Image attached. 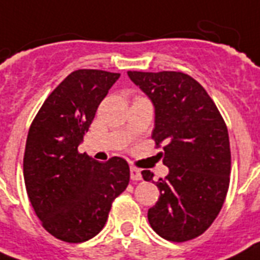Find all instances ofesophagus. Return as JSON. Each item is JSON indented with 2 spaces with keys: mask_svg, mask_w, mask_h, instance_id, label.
<instances>
[{
  "mask_svg": "<svg viewBox=\"0 0 260 260\" xmlns=\"http://www.w3.org/2000/svg\"><path fill=\"white\" fill-rule=\"evenodd\" d=\"M131 179L132 181H142V173L136 167H131Z\"/></svg>",
  "mask_w": 260,
  "mask_h": 260,
  "instance_id": "1",
  "label": "esophagus"
}]
</instances>
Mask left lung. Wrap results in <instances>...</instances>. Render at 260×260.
Instances as JSON below:
<instances>
[{
  "label": "left lung",
  "mask_w": 260,
  "mask_h": 260,
  "mask_svg": "<svg viewBox=\"0 0 260 260\" xmlns=\"http://www.w3.org/2000/svg\"><path fill=\"white\" fill-rule=\"evenodd\" d=\"M131 81L150 98L155 109L152 139L165 144V179L142 171L144 181L160 191L148 209L151 228L170 242H186L204 234L225 200L231 174L228 129L206 90L190 75L177 71H128Z\"/></svg>",
  "instance_id": "obj_1"
}]
</instances>
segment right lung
I'll return each mask as SVG.
<instances>
[{"label":"right lung","instance_id":"obj_1","mask_svg":"<svg viewBox=\"0 0 260 260\" xmlns=\"http://www.w3.org/2000/svg\"><path fill=\"white\" fill-rule=\"evenodd\" d=\"M118 73L77 70L48 95L28 132L24 181L43 226L59 240L82 243L104 228L112 202L129 183L118 156L100 163L78 146Z\"/></svg>","mask_w":260,"mask_h":260}]
</instances>
